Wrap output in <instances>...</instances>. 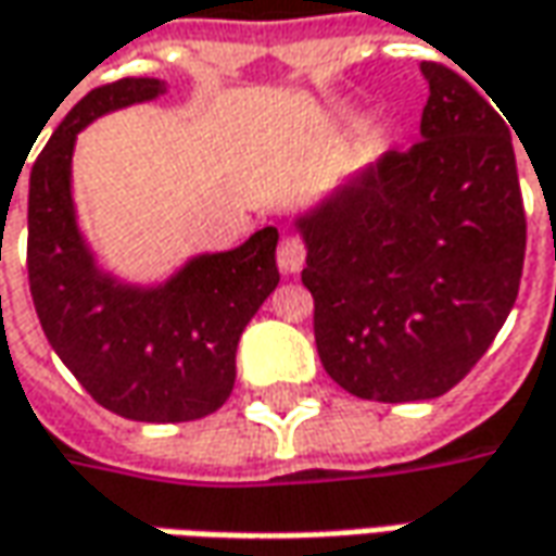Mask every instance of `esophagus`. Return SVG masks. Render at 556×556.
<instances>
[{
	"label": "esophagus",
	"mask_w": 556,
	"mask_h": 556,
	"mask_svg": "<svg viewBox=\"0 0 556 556\" xmlns=\"http://www.w3.org/2000/svg\"><path fill=\"white\" fill-rule=\"evenodd\" d=\"M304 242L292 237V233H282L279 237V245H277V261L279 267L286 270V274H298L301 267H304Z\"/></svg>",
	"instance_id": "obj_1"
}]
</instances>
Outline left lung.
Here are the masks:
<instances>
[{"mask_svg": "<svg viewBox=\"0 0 556 556\" xmlns=\"http://www.w3.org/2000/svg\"><path fill=\"white\" fill-rule=\"evenodd\" d=\"M421 73V141L298 220L323 369L375 403L452 391L505 326L527 255L507 123L446 64Z\"/></svg>", "mask_w": 556, "mask_h": 556, "instance_id": "1", "label": "left lung"}]
</instances>
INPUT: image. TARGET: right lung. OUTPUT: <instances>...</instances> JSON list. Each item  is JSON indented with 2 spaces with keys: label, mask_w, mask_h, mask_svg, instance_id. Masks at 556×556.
<instances>
[{
  "label": "right lung",
  "mask_w": 556,
  "mask_h": 556,
  "mask_svg": "<svg viewBox=\"0 0 556 556\" xmlns=\"http://www.w3.org/2000/svg\"><path fill=\"white\" fill-rule=\"evenodd\" d=\"M160 91V79L125 76L91 88L54 128L29 172L27 277L42 332L91 400L131 421L175 425L227 403L242 329L279 282V233L264 227L147 292L98 274L70 200L76 135L106 110Z\"/></svg>",
  "instance_id": "add662e5"
}]
</instances>
